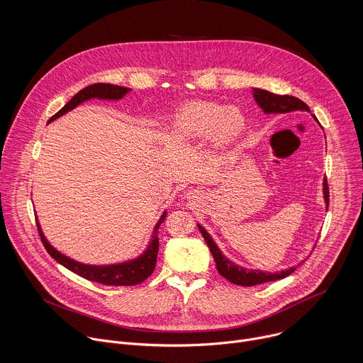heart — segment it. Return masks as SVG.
<instances>
[{
    "label": "heart",
    "instance_id": "obj_1",
    "mask_svg": "<svg viewBox=\"0 0 363 363\" xmlns=\"http://www.w3.org/2000/svg\"><path fill=\"white\" fill-rule=\"evenodd\" d=\"M245 116L235 106H225L213 101H194L185 104L174 115L172 135L178 140L205 138L215 147H225L244 133Z\"/></svg>",
    "mask_w": 363,
    "mask_h": 363
}]
</instances>
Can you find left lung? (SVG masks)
<instances>
[{
	"mask_svg": "<svg viewBox=\"0 0 363 363\" xmlns=\"http://www.w3.org/2000/svg\"><path fill=\"white\" fill-rule=\"evenodd\" d=\"M254 98L258 102V105L264 109L265 113H286L291 111L311 112L309 106L303 101H301L299 98L292 96V95H277V94H272L265 89L254 88ZM323 196H325V202H326V208H328L329 206V186H328L326 178L323 179ZM198 228L205 239V242L209 247V251L215 259L216 269H218L219 275L235 285L254 286V285H259V284H265V282H271V281L284 279L295 271V268H289V269H285V271H281L277 274H269V272H261V271H250L247 268L238 267L220 254L216 244L212 240L211 235L201 225H198Z\"/></svg>",
	"mask_w": 363,
	"mask_h": 363,
	"instance_id": "1",
	"label": "left lung"
}]
</instances>
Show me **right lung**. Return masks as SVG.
Here are the masks:
<instances>
[{
	"label": "right lung",
	"instance_id": "1",
	"mask_svg": "<svg viewBox=\"0 0 363 363\" xmlns=\"http://www.w3.org/2000/svg\"><path fill=\"white\" fill-rule=\"evenodd\" d=\"M130 91V88L125 86H118V85H112V84H92L89 86H85L84 89H81L78 94H75L69 102H67V105L64 108H61L55 115H52L50 118L48 123L51 121L57 119L58 116L64 115L65 112L71 111L72 108H75L78 104L89 99V98H102V99H119L123 98L127 92ZM167 213H164L160 219V222L157 223L155 229H154V235L151 242L147 248V251L137 259L125 262V264H119V265H108V267H92V265H84L79 262H75L69 258H67L65 255L60 254L58 251H55L50 244L48 240L45 239V236L43 235L40 225L38 226V232L43 240V245L47 250V252L62 267H65L67 269H69L71 272L82 277L84 279H88L91 282H96V284H102V285H109V286H133L137 284L144 282L155 269V264H157V255H158V228L160 225L164 222Z\"/></svg>",
	"mask_w": 363,
	"mask_h": 363
}]
</instances>
